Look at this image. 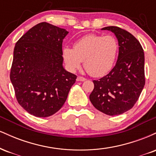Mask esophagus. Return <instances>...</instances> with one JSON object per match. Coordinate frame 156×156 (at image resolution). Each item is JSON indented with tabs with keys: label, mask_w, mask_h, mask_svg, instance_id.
<instances>
[{
	"label": "esophagus",
	"mask_w": 156,
	"mask_h": 156,
	"mask_svg": "<svg viewBox=\"0 0 156 156\" xmlns=\"http://www.w3.org/2000/svg\"><path fill=\"white\" fill-rule=\"evenodd\" d=\"M76 80L77 81H84V80H86V78L81 76H78V78H77Z\"/></svg>",
	"instance_id": "34e87169"
}]
</instances>
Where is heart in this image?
<instances>
[{
  "label": "heart",
  "mask_w": 156,
  "mask_h": 156,
  "mask_svg": "<svg viewBox=\"0 0 156 156\" xmlns=\"http://www.w3.org/2000/svg\"><path fill=\"white\" fill-rule=\"evenodd\" d=\"M119 51L117 39L112 35L87 34L74 44L73 48H63L62 55L70 71L83 67L93 77L106 75L114 67Z\"/></svg>",
  "instance_id": "obj_1"
}]
</instances>
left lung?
Wrapping results in <instances>:
<instances>
[{
    "mask_svg": "<svg viewBox=\"0 0 156 156\" xmlns=\"http://www.w3.org/2000/svg\"><path fill=\"white\" fill-rule=\"evenodd\" d=\"M101 30L112 31L117 37L119 54L117 63L108 75L93 80L91 103L107 115H119L133 108L144 87V53L139 41L119 27Z\"/></svg>",
    "mask_w": 156,
    "mask_h": 156,
    "instance_id": "left-lung-1",
    "label": "left lung"
}]
</instances>
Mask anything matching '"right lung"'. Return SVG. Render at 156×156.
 <instances>
[{
	"label": "right lung",
	"instance_id": "right-lung-1",
	"mask_svg": "<svg viewBox=\"0 0 156 156\" xmlns=\"http://www.w3.org/2000/svg\"><path fill=\"white\" fill-rule=\"evenodd\" d=\"M64 28L43 22L21 37L14 49L10 80L19 104L37 117L58 112L77 76L63 67Z\"/></svg>",
	"mask_w": 156,
	"mask_h": 156
}]
</instances>
